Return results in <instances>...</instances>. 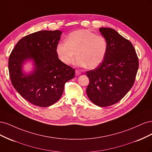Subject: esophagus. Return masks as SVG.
I'll list each match as a JSON object with an SVG mask.
<instances>
[{
  "instance_id": "34e87169",
  "label": "esophagus",
  "mask_w": 152,
  "mask_h": 152,
  "mask_svg": "<svg viewBox=\"0 0 152 152\" xmlns=\"http://www.w3.org/2000/svg\"><path fill=\"white\" fill-rule=\"evenodd\" d=\"M81 74V72H80V71H79V70H76L75 71V75H80Z\"/></svg>"
}]
</instances>
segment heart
<instances>
[{
  "label": "heart",
  "mask_w": 152,
  "mask_h": 152,
  "mask_svg": "<svg viewBox=\"0 0 152 152\" xmlns=\"http://www.w3.org/2000/svg\"><path fill=\"white\" fill-rule=\"evenodd\" d=\"M107 39L102 35H96L89 30L82 29L69 34L66 42H59L56 52L59 59L70 65L77 53L76 65L93 69L103 61L108 52Z\"/></svg>",
  "instance_id": "1"
}]
</instances>
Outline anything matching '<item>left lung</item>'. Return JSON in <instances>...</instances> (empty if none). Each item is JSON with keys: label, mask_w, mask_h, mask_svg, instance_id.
Wrapping results in <instances>:
<instances>
[{"label": "left lung", "mask_w": 152, "mask_h": 152, "mask_svg": "<svg viewBox=\"0 0 152 152\" xmlns=\"http://www.w3.org/2000/svg\"><path fill=\"white\" fill-rule=\"evenodd\" d=\"M99 30L107 39L108 52L99 66L86 72L89 79L86 93L94 104L105 107L118 102L131 89L139 61L129 40L112 28Z\"/></svg>", "instance_id": "obj_1"}]
</instances>
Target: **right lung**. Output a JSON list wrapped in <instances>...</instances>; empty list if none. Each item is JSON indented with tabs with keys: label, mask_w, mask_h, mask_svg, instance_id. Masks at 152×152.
<instances>
[{
	"label": "right lung",
	"mask_w": 152,
	"mask_h": 152,
	"mask_svg": "<svg viewBox=\"0 0 152 152\" xmlns=\"http://www.w3.org/2000/svg\"><path fill=\"white\" fill-rule=\"evenodd\" d=\"M62 32L43 30L21 39L9 58L11 83L23 98L34 105L47 107L59 99L66 82L75 76V70L59 59L56 52ZM31 58L33 73L25 75L22 65Z\"/></svg>",
	"instance_id": "right-lung-1"
}]
</instances>
